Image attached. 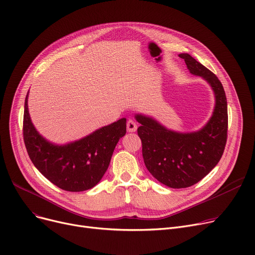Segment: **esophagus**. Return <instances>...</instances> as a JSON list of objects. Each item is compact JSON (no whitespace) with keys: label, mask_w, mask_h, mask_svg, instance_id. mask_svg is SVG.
I'll list each match as a JSON object with an SVG mask.
<instances>
[{"label":"esophagus","mask_w":255,"mask_h":255,"mask_svg":"<svg viewBox=\"0 0 255 255\" xmlns=\"http://www.w3.org/2000/svg\"><path fill=\"white\" fill-rule=\"evenodd\" d=\"M137 129V125L133 120H129L127 122V131L128 132H135Z\"/></svg>","instance_id":"34e87169"}]
</instances>
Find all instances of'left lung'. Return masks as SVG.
<instances>
[{
  "label": "left lung",
  "mask_w": 255,
  "mask_h": 255,
  "mask_svg": "<svg viewBox=\"0 0 255 255\" xmlns=\"http://www.w3.org/2000/svg\"><path fill=\"white\" fill-rule=\"evenodd\" d=\"M191 74L204 78L211 87L215 106L207 124L197 131L167 129L152 117L136 114L145 167L160 183L170 188H187L217 165L227 138V101L218 77L188 53H180Z\"/></svg>",
  "instance_id": "8db88e82"
}]
</instances>
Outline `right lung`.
<instances>
[{
  "label": "right lung",
  "mask_w": 255,
  "mask_h": 255,
  "mask_svg": "<svg viewBox=\"0 0 255 255\" xmlns=\"http://www.w3.org/2000/svg\"><path fill=\"white\" fill-rule=\"evenodd\" d=\"M26 94L23 140L35 167L59 188L79 192L96 186L109 168L114 150L126 134V119L101 127L78 140L65 144L48 141L32 123Z\"/></svg>",
  "instance_id": "obj_1"
}]
</instances>
